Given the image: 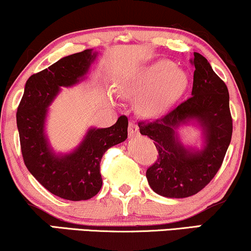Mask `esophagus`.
Instances as JSON below:
<instances>
[{
  "label": "esophagus",
  "mask_w": 251,
  "mask_h": 251,
  "mask_svg": "<svg viewBox=\"0 0 251 251\" xmlns=\"http://www.w3.org/2000/svg\"><path fill=\"white\" fill-rule=\"evenodd\" d=\"M128 132H129V136H130V137H134L135 135L138 134V126L136 125L135 121H130V122H129Z\"/></svg>",
  "instance_id": "obj_1"
}]
</instances>
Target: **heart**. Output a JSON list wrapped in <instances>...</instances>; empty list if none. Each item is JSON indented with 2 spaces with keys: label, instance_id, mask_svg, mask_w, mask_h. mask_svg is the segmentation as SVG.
<instances>
[{
  "label": "heart",
  "instance_id": "b5f03b06",
  "mask_svg": "<svg viewBox=\"0 0 251 251\" xmlns=\"http://www.w3.org/2000/svg\"><path fill=\"white\" fill-rule=\"evenodd\" d=\"M185 83L186 75L181 70L171 66L169 61L160 60L140 71L134 80L122 86L121 92L130 94L148 86L140 98V106L147 111H158L180 94Z\"/></svg>",
  "mask_w": 251,
  "mask_h": 251
}]
</instances>
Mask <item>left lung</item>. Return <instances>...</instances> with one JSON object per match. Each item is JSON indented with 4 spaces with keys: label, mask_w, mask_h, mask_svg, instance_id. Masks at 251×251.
I'll return each mask as SVG.
<instances>
[{
    "label": "left lung",
    "mask_w": 251,
    "mask_h": 251,
    "mask_svg": "<svg viewBox=\"0 0 251 251\" xmlns=\"http://www.w3.org/2000/svg\"><path fill=\"white\" fill-rule=\"evenodd\" d=\"M192 97L158 119L138 123L153 141L157 160L147 170L150 187L166 198H187L200 192L221 168L233 134L229 93L203 55L194 53ZM196 122L204 135L200 151L184 147L176 129Z\"/></svg>",
    "instance_id": "obj_1"
}]
</instances>
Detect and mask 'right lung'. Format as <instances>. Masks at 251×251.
<instances>
[{
  "label": "right lung",
  "instance_id": "obj_1",
  "mask_svg": "<svg viewBox=\"0 0 251 251\" xmlns=\"http://www.w3.org/2000/svg\"><path fill=\"white\" fill-rule=\"evenodd\" d=\"M97 52L85 50L61 58L32 74L25 83L16 120L24 164L49 192L66 200H88L102 186L100 162L109 148L128 137V119L120 116L109 128H91L72 152L57 154L45 134L49 106L60 92L85 78Z\"/></svg>",
  "mask_w": 251,
  "mask_h": 251
}]
</instances>
